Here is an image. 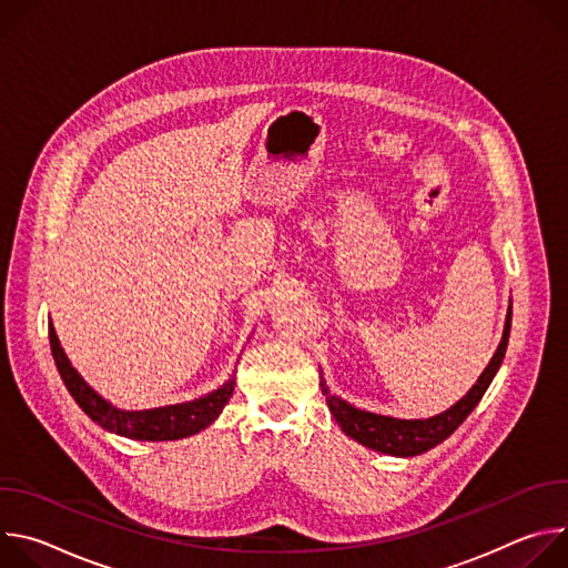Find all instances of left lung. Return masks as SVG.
Masks as SVG:
<instances>
[{"mask_svg":"<svg viewBox=\"0 0 568 568\" xmlns=\"http://www.w3.org/2000/svg\"><path fill=\"white\" fill-rule=\"evenodd\" d=\"M510 321H513V310H508L504 339H501L493 362L488 364V368L480 373L478 382L469 388V393L440 416H434L427 420H397V418L377 416V414H368V412H359V409L351 407L348 402L331 395V390L323 379H321V390H323V395H326L328 407L346 436H351L353 440L362 443L364 447H371L382 454L418 456V454L436 447L445 438H449L458 429V425H463V420L471 414V409L476 407L483 393L488 390L493 377L497 375V371L504 362L506 348H508Z\"/></svg>","mask_w":568,"mask_h":568,"instance_id":"8db88e82","label":"left lung"}]
</instances>
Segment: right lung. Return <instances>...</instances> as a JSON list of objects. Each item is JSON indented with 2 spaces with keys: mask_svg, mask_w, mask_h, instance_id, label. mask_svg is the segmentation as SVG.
<instances>
[{
  "mask_svg": "<svg viewBox=\"0 0 568 568\" xmlns=\"http://www.w3.org/2000/svg\"><path fill=\"white\" fill-rule=\"evenodd\" d=\"M49 342H51V353H53L58 373L64 386L69 388V393L73 395V399L78 402V407L83 409L94 423H99L103 429L125 438H134V440H175V438H186L191 434H197L220 416L235 386V379L231 377L222 388L193 402L173 404V407H161V409H148V412H119L99 393H94L83 382V377L71 368L53 328H49Z\"/></svg>",
  "mask_w": 568,
  "mask_h": 568,
  "instance_id": "1",
  "label": "right lung"
}]
</instances>
